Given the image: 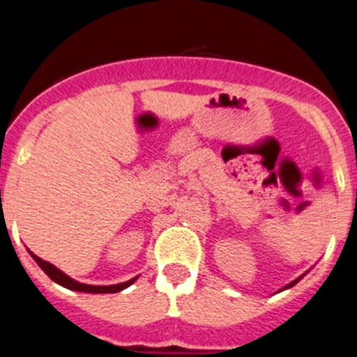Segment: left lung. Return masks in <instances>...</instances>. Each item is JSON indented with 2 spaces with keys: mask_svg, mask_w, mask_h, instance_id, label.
I'll use <instances>...</instances> for the list:
<instances>
[{
  "mask_svg": "<svg viewBox=\"0 0 357 357\" xmlns=\"http://www.w3.org/2000/svg\"><path fill=\"white\" fill-rule=\"evenodd\" d=\"M303 278H304V274L301 275V278H297V279H295V281H291L290 284H287V287H284V288H281V291H282V290H288V288H291V287H294V284H297V282L301 281V279H303Z\"/></svg>",
  "mask_w": 357,
  "mask_h": 357,
  "instance_id": "left-lung-1",
  "label": "left lung"
}]
</instances>
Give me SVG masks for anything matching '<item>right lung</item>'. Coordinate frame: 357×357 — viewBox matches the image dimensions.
<instances>
[{
    "label": "right lung",
    "instance_id": "obj_1",
    "mask_svg": "<svg viewBox=\"0 0 357 357\" xmlns=\"http://www.w3.org/2000/svg\"><path fill=\"white\" fill-rule=\"evenodd\" d=\"M31 255V258L37 261V265L43 268L44 272H46L47 275H50L51 279H53L56 284H60V287L67 288V290H75V291H85V294H117V291L124 290V288H128L130 284H133L135 281H137V278L130 279V281L126 282H119V284H108V287H96V284H85V282H79V281H75L73 278H69L67 274H63L60 268H56L54 265H51L50 261H44V259H40L38 256H35L31 250H28Z\"/></svg>",
    "mask_w": 357,
    "mask_h": 357
}]
</instances>
